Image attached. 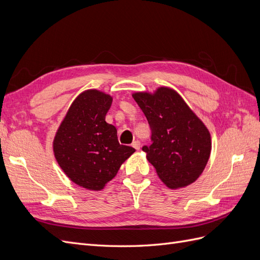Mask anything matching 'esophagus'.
<instances>
[{"mask_svg":"<svg viewBox=\"0 0 260 260\" xmlns=\"http://www.w3.org/2000/svg\"><path fill=\"white\" fill-rule=\"evenodd\" d=\"M132 147H135L137 151H139L140 147H141V142H140V141L139 140L133 141V142H132Z\"/></svg>","mask_w":260,"mask_h":260,"instance_id":"esophagus-1","label":"esophagus"}]
</instances>
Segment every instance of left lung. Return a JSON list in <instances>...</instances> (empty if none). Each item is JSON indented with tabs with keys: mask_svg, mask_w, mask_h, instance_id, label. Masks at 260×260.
<instances>
[{
	"mask_svg": "<svg viewBox=\"0 0 260 260\" xmlns=\"http://www.w3.org/2000/svg\"><path fill=\"white\" fill-rule=\"evenodd\" d=\"M152 131L151 145H144L147 159L170 188L193 183L208 161L210 135L179 94L159 88L155 94H133Z\"/></svg>",
	"mask_w": 260,
	"mask_h": 260,
	"instance_id": "8db88e82",
	"label": "left lung"
}]
</instances>
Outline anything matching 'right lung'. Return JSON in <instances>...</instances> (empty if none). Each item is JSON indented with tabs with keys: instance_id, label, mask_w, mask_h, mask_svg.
<instances>
[{
	"instance_id": "obj_1",
	"label": "right lung",
	"mask_w": 260,
	"mask_h": 260,
	"mask_svg": "<svg viewBox=\"0 0 260 260\" xmlns=\"http://www.w3.org/2000/svg\"><path fill=\"white\" fill-rule=\"evenodd\" d=\"M113 99L98 90L81 93L70 106L54 139L60 168L76 184L102 190L136 149L118 142L117 130L105 121Z\"/></svg>"
}]
</instances>
